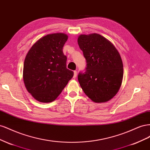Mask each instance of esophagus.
Instances as JSON below:
<instances>
[{"instance_id": "1", "label": "esophagus", "mask_w": 150, "mask_h": 150, "mask_svg": "<svg viewBox=\"0 0 150 150\" xmlns=\"http://www.w3.org/2000/svg\"><path fill=\"white\" fill-rule=\"evenodd\" d=\"M77 76V71H74V78H76V77Z\"/></svg>"}]
</instances>
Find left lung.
Wrapping results in <instances>:
<instances>
[{
    "label": "left lung",
    "instance_id": "1",
    "mask_svg": "<svg viewBox=\"0 0 150 150\" xmlns=\"http://www.w3.org/2000/svg\"><path fill=\"white\" fill-rule=\"evenodd\" d=\"M78 43L87 62L78 81L84 93L94 103L110 100L119 91L123 64L119 52L110 40L96 33L81 34Z\"/></svg>",
    "mask_w": 150,
    "mask_h": 150
}]
</instances>
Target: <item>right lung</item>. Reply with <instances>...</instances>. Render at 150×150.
I'll use <instances>...</instances> for the list:
<instances>
[{
    "label": "right lung",
    "mask_w": 150,
    "mask_h": 150,
    "mask_svg": "<svg viewBox=\"0 0 150 150\" xmlns=\"http://www.w3.org/2000/svg\"><path fill=\"white\" fill-rule=\"evenodd\" d=\"M67 39L64 33L47 34L38 40L25 56L24 83L40 103L55 100L73 77V71L67 69V57L62 51Z\"/></svg>",
    "instance_id": "add662e5"
}]
</instances>
